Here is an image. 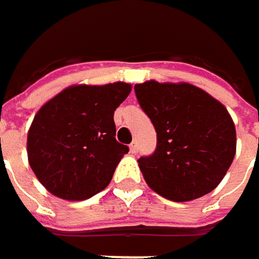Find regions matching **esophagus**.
I'll list each match as a JSON object with an SVG mask.
<instances>
[{
	"label": "esophagus",
	"mask_w": 259,
	"mask_h": 259,
	"mask_svg": "<svg viewBox=\"0 0 259 259\" xmlns=\"http://www.w3.org/2000/svg\"><path fill=\"white\" fill-rule=\"evenodd\" d=\"M138 150H139L138 142H136V141H133V142L130 144V153H132V154H136V153H138Z\"/></svg>",
	"instance_id": "1"
}]
</instances>
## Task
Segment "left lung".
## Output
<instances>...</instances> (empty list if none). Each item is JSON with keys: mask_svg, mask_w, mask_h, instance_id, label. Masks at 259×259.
<instances>
[{"mask_svg": "<svg viewBox=\"0 0 259 259\" xmlns=\"http://www.w3.org/2000/svg\"><path fill=\"white\" fill-rule=\"evenodd\" d=\"M135 94L157 133L154 153L138 159L147 184L176 202L210 193L235 156V126L227 108L184 82L147 80L135 85Z\"/></svg>", "mask_w": 259, "mask_h": 259, "instance_id": "8db88e82", "label": "left lung"}]
</instances>
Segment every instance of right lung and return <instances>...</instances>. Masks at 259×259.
<instances>
[{"mask_svg":"<svg viewBox=\"0 0 259 259\" xmlns=\"http://www.w3.org/2000/svg\"><path fill=\"white\" fill-rule=\"evenodd\" d=\"M130 83L73 85L35 114L26 153L38 181L55 196L82 201L103 190L129 151L115 139L114 111Z\"/></svg>","mask_w":259,"mask_h":259,"instance_id":"1","label":"right lung"}]
</instances>
